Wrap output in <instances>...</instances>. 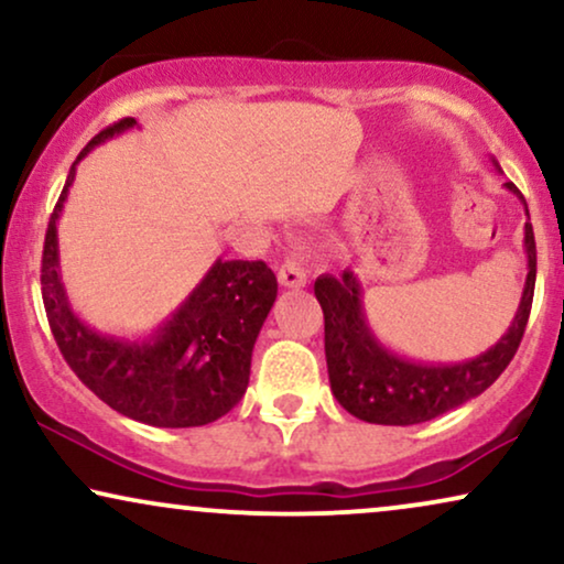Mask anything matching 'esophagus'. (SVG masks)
I'll use <instances>...</instances> for the list:
<instances>
[{
  "label": "esophagus",
  "instance_id": "esophagus-1",
  "mask_svg": "<svg viewBox=\"0 0 564 564\" xmlns=\"http://www.w3.org/2000/svg\"><path fill=\"white\" fill-rule=\"evenodd\" d=\"M305 282H308V272H305V267L300 264L297 259H288L280 267V284H282V288L297 290V288H305Z\"/></svg>",
  "mask_w": 564,
  "mask_h": 564
}]
</instances>
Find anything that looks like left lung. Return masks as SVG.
Returning <instances> with one entry per match:
<instances>
[{"mask_svg":"<svg viewBox=\"0 0 564 564\" xmlns=\"http://www.w3.org/2000/svg\"><path fill=\"white\" fill-rule=\"evenodd\" d=\"M506 188L525 207L516 184L508 181ZM523 246L529 274L508 332L487 352L453 365H422L391 352L368 324L357 274L349 269L341 276L321 274L313 292L324 311V347L334 399L357 420L372 425H420L487 391L513 360L529 324L536 284V240L531 223H525Z\"/></svg>","mask_w":564,"mask_h":564,"instance_id":"left-lung-1","label":"left lung"}]
</instances>
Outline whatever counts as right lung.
Segmentation results:
<instances>
[{"label":"right lung","mask_w":564,"mask_h":564,"mask_svg":"<svg viewBox=\"0 0 564 564\" xmlns=\"http://www.w3.org/2000/svg\"><path fill=\"white\" fill-rule=\"evenodd\" d=\"M134 127V119H121L104 129L72 163L43 243V305L64 360L100 401L152 427H202L243 399L256 336L276 300V276L264 261L217 259L178 311L144 339L100 334L79 321L58 269L56 223L79 160Z\"/></svg>","instance_id":"add662e5"}]
</instances>
